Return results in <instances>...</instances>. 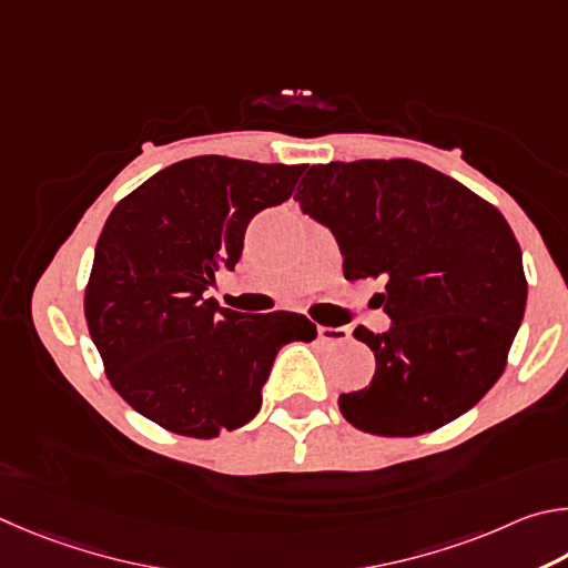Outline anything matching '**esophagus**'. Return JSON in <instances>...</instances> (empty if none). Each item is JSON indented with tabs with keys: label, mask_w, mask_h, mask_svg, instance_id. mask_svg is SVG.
I'll return each mask as SVG.
<instances>
[{
	"label": "esophagus",
	"mask_w": 568,
	"mask_h": 568,
	"mask_svg": "<svg viewBox=\"0 0 568 568\" xmlns=\"http://www.w3.org/2000/svg\"><path fill=\"white\" fill-rule=\"evenodd\" d=\"M316 332L326 344H346L352 339V332L346 326H316Z\"/></svg>",
	"instance_id": "obj_1"
}]
</instances>
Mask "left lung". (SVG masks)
Listing matches in <instances>:
<instances>
[{
	"instance_id": "left-lung-1",
	"label": "left lung",
	"mask_w": 568,
	"mask_h": 568,
	"mask_svg": "<svg viewBox=\"0 0 568 568\" xmlns=\"http://www.w3.org/2000/svg\"><path fill=\"white\" fill-rule=\"evenodd\" d=\"M334 234L344 276H382L392 326L354 336L376 356L362 392L342 394L356 429L416 436L481 402L526 310L521 248L496 206L412 159L314 164L294 194Z\"/></svg>"
}]
</instances>
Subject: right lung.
<instances>
[{
	"label": "right lung",
	"mask_w": 568,
	"mask_h": 568,
	"mask_svg": "<svg viewBox=\"0 0 568 568\" xmlns=\"http://www.w3.org/2000/svg\"><path fill=\"white\" fill-rule=\"evenodd\" d=\"M304 164L194 156L124 196L97 242L84 294L109 382L164 429L214 439L258 414L284 344L316 339L302 314L224 310L204 292L242 258L244 232L292 196Z\"/></svg>",
	"instance_id": "add662e5"
}]
</instances>
